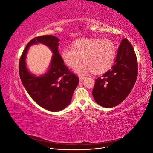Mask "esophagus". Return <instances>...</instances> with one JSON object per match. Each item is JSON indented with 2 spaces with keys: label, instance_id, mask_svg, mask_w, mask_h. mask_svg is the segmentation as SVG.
<instances>
[{
  "label": "esophagus",
  "instance_id": "esophagus-1",
  "mask_svg": "<svg viewBox=\"0 0 153 153\" xmlns=\"http://www.w3.org/2000/svg\"><path fill=\"white\" fill-rule=\"evenodd\" d=\"M84 78H85V77L80 76H79V80H80V82H82L83 80H84Z\"/></svg>",
  "mask_w": 153,
  "mask_h": 153
}]
</instances>
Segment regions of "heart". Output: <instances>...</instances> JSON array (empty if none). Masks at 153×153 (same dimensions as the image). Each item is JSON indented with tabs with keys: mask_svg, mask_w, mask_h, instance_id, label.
Returning a JSON list of instances; mask_svg holds the SVG:
<instances>
[{
	"mask_svg": "<svg viewBox=\"0 0 153 153\" xmlns=\"http://www.w3.org/2000/svg\"><path fill=\"white\" fill-rule=\"evenodd\" d=\"M116 50L113 42L108 39L82 38L74 41L72 49L64 48L61 57L65 64L75 68L82 60L85 62L75 68L79 75L92 71L100 74L107 71L112 65Z\"/></svg>",
	"mask_w": 153,
	"mask_h": 153,
	"instance_id": "b5f03b06",
	"label": "heart"
}]
</instances>
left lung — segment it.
<instances>
[{
    "instance_id": "8db88e82",
    "label": "left lung",
    "mask_w": 153,
    "mask_h": 153,
    "mask_svg": "<svg viewBox=\"0 0 153 153\" xmlns=\"http://www.w3.org/2000/svg\"><path fill=\"white\" fill-rule=\"evenodd\" d=\"M137 64L131 44L127 39H123L114 66L96 79L92 92L96 102L105 108H112L122 103L136 82Z\"/></svg>"
}]
</instances>
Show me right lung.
<instances>
[{
    "label": "right lung",
    "instance_id": "right-lung-1",
    "mask_svg": "<svg viewBox=\"0 0 153 153\" xmlns=\"http://www.w3.org/2000/svg\"><path fill=\"white\" fill-rule=\"evenodd\" d=\"M59 41L52 35L32 39L27 45L19 62V74L23 85L37 104L50 112H59L66 108L79 83L78 76L69 71L61 59L58 50ZM38 43L47 45L53 55L48 71L42 75L36 76L27 68L26 56L29 47Z\"/></svg>",
    "mask_w": 153,
    "mask_h": 153
}]
</instances>
